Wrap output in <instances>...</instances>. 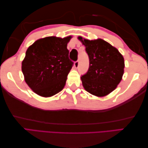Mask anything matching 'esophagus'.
Masks as SVG:
<instances>
[{
	"instance_id": "34e87169",
	"label": "esophagus",
	"mask_w": 148,
	"mask_h": 148,
	"mask_svg": "<svg viewBox=\"0 0 148 148\" xmlns=\"http://www.w3.org/2000/svg\"><path fill=\"white\" fill-rule=\"evenodd\" d=\"M79 61L77 60L76 62L74 63V67H75V68L77 69L78 67H79Z\"/></svg>"
}]
</instances>
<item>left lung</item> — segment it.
Wrapping results in <instances>:
<instances>
[{
  "label": "left lung",
  "instance_id": "8db88e82",
  "mask_svg": "<svg viewBox=\"0 0 148 148\" xmlns=\"http://www.w3.org/2000/svg\"><path fill=\"white\" fill-rule=\"evenodd\" d=\"M85 46L88 55V70L81 76L83 86L88 92L103 97L112 92L120 83L125 62L118 50L101 39L90 40L78 37Z\"/></svg>",
  "mask_w": 148,
  "mask_h": 148
}]
</instances>
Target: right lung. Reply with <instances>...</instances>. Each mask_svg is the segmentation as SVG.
<instances>
[{
  "label": "right lung",
  "mask_w": 148,
  "mask_h": 148,
  "mask_svg": "<svg viewBox=\"0 0 148 148\" xmlns=\"http://www.w3.org/2000/svg\"><path fill=\"white\" fill-rule=\"evenodd\" d=\"M71 37H47L27 49L21 70L25 82L37 95L51 97L64 88L74 64L67 48Z\"/></svg>",
  "instance_id": "add662e5"
}]
</instances>
